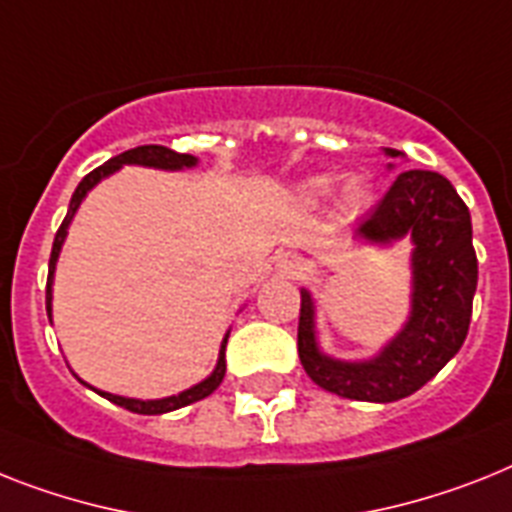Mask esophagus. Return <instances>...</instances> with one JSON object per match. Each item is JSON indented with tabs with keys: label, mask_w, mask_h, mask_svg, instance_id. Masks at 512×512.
Segmentation results:
<instances>
[{
	"label": "esophagus",
	"mask_w": 512,
	"mask_h": 512,
	"mask_svg": "<svg viewBox=\"0 0 512 512\" xmlns=\"http://www.w3.org/2000/svg\"><path fill=\"white\" fill-rule=\"evenodd\" d=\"M277 269H280L285 277H290V280H298L303 274V269H306V264H303L301 256H295V253H285L280 261H277Z\"/></svg>",
	"instance_id": "obj_1"
}]
</instances>
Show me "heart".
<instances>
[{"mask_svg":"<svg viewBox=\"0 0 512 512\" xmlns=\"http://www.w3.org/2000/svg\"><path fill=\"white\" fill-rule=\"evenodd\" d=\"M329 188V180L327 177H319V180H314V190L316 193H324V190ZM366 198V185L361 183V180H350L348 185H345V193H342V201H345V206H358Z\"/></svg>","mask_w":512,"mask_h":512,"instance_id":"1","label":"heart"}]
</instances>
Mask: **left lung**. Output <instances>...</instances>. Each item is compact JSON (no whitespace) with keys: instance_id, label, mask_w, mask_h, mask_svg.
I'll return each instance as SVG.
<instances>
[{"instance_id":"8db88e82","label":"left lung","mask_w":512,"mask_h":512,"mask_svg":"<svg viewBox=\"0 0 512 512\" xmlns=\"http://www.w3.org/2000/svg\"><path fill=\"white\" fill-rule=\"evenodd\" d=\"M387 154L400 156V151L387 149ZM356 232L374 243L413 238L411 319L374 361H332L316 348L314 306L303 290L298 356L308 377L327 392L363 403H392L437 377L466 340L479 280L471 214L447 177L408 170L395 177Z\"/></svg>"}]
</instances>
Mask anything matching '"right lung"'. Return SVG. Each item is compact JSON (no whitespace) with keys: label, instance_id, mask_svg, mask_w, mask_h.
Returning a JSON list of instances; mask_svg holds the SVG:
<instances>
[{"label":"right lung","instance_id":"right-lung-1","mask_svg":"<svg viewBox=\"0 0 512 512\" xmlns=\"http://www.w3.org/2000/svg\"><path fill=\"white\" fill-rule=\"evenodd\" d=\"M122 164H143V167H159V170H180V167H193L196 159L190 154H177V151L167 149V146H156V143H149V146H135V149L125 151L120 156H112L109 162H104L101 167H96L94 172H88L80 185L75 188L73 198H70V209H67V217L62 219V225H59L57 235H54V246H52V256H49V277H46V314H52V277H54V264H57V256H59V248L65 243V235H67V225H70V219L73 214L78 211L80 201L86 196L88 190L94 188L99 183L101 177L112 175L114 170H120ZM225 348H227V337L222 342V350H219V361H217V369L211 374L209 379H204L201 384L196 387H190V390L180 392L175 398H164V400H133V398H120V395H109V392H99L104 395L107 400H112L114 405H122V408H128L133 413H143V416H159V413H170L177 411V408H183V405L196 403V400H204L206 395L217 390L222 379H225V371H227V363H225Z\"/></svg>","mask_w":512,"mask_h":512}]
</instances>
